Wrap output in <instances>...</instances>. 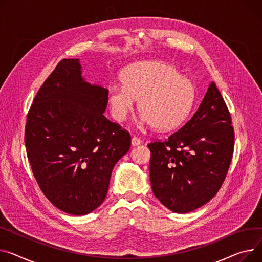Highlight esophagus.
Segmentation results:
<instances>
[{
	"label": "esophagus",
	"mask_w": 262,
	"mask_h": 262,
	"mask_svg": "<svg viewBox=\"0 0 262 262\" xmlns=\"http://www.w3.org/2000/svg\"><path fill=\"white\" fill-rule=\"evenodd\" d=\"M141 143H142V141H141L140 138L135 137V136L132 138V145L133 146H138V145H140Z\"/></svg>",
	"instance_id": "obj_1"
}]
</instances>
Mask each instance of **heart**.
<instances>
[{
    "instance_id": "obj_1",
    "label": "heart",
    "mask_w": 262,
    "mask_h": 262,
    "mask_svg": "<svg viewBox=\"0 0 262 262\" xmlns=\"http://www.w3.org/2000/svg\"><path fill=\"white\" fill-rule=\"evenodd\" d=\"M122 84L108 89L113 117L124 121L133 112L135 100L146 124L166 130L179 126L189 114L196 89L190 79L179 75L177 68L160 61H145L126 67Z\"/></svg>"
}]
</instances>
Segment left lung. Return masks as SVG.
Masks as SVG:
<instances>
[{"mask_svg": "<svg viewBox=\"0 0 262 262\" xmlns=\"http://www.w3.org/2000/svg\"><path fill=\"white\" fill-rule=\"evenodd\" d=\"M234 141L231 114L212 82L199 108L181 128L147 145L156 198L175 213L191 212L210 201L228 173Z\"/></svg>", "mask_w": 262, "mask_h": 262, "instance_id": "1", "label": "left lung"}]
</instances>
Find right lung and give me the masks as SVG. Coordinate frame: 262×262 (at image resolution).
<instances>
[{"label": "right lung", "instance_id": "add662e5", "mask_svg": "<svg viewBox=\"0 0 262 262\" xmlns=\"http://www.w3.org/2000/svg\"><path fill=\"white\" fill-rule=\"evenodd\" d=\"M78 59H63L29 108L25 146L33 176L59 210L86 215L104 201L130 135L104 117L108 90L82 78Z\"/></svg>", "mask_w": 262, "mask_h": 262}]
</instances>
